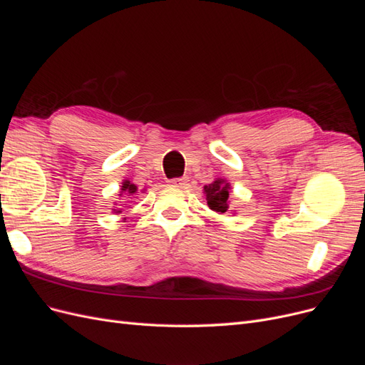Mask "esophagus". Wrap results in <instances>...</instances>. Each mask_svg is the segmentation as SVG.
Wrapping results in <instances>:
<instances>
[{"label": "esophagus", "instance_id": "34e87169", "mask_svg": "<svg viewBox=\"0 0 365 365\" xmlns=\"http://www.w3.org/2000/svg\"><path fill=\"white\" fill-rule=\"evenodd\" d=\"M187 181H189V178H187V176H182V178H173V180H170L169 184L173 185V187H184L187 184Z\"/></svg>", "mask_w": 365, "mask_h": 365}]
</instances>
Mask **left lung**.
Here are the masks:
<instances>
[{
	"label": "left lung",
	"mask_w": 365,
	"mask_h": 365,
	"mask_svg": "<svg viewBox=\"0 0 365 365\" xmlns=\"http://www.w3.org/2000/svg\"><path fill=\"white\" fill-rule=\"evenodd\" d=\"M228 189L230 185L225 180H216L215 182L204 185V192L207 195L208 207L216 213H225L228 208Z\"/></svg>",
	"instance_id": "left-lung-1"
}]
</instances>
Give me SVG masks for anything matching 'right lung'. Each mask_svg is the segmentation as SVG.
Wrapping results in <instances>:
<instances>
[{"label": "right lung", "instance_id": "add662e5", "mask_svg": "<svg viewBox=\"0 0 365 365\" xmlns=\"http://www.w3.org/2000/svg\"><path fill=\"white\" fill-rule=\"evenodd\" d=\"M135 192H137V187H135V184H130L129 181H125V182H123V185H121V193H120V195L130 196V195H134ZM128 192L130 193L129 195H127ZM117 213H121V212H120V208L117 210Z\"/></svg>", "mask_w": 365, "mask_h": 365}]
</instances>
